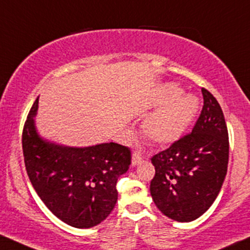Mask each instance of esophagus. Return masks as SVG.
<instances>
[{
  "mask_svg": "<svg viewBox=\"0 0 250 250\" xmlns=\"http://www.w3.org/2000/svg\"><path fill=\"white\" fill-rule=\"evenodd\" d=\"M143 159H144V156H143V153H141V152L134 151L133 154H132V165L139 164V163H140Z\"/></svg>",
  "mask_w": 250,
  "mask_h": 250,
  "instance_id": "1",
  "label": "esophagus"
}]
</instances>
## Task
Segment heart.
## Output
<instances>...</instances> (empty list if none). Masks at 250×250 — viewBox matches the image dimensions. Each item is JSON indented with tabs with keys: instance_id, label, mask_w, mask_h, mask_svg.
<instances>
[{
	"instance_id": "b5f03b06",
	"label": "heart",
	"mask_w": 250,
	"mask_h": 250,
	"mask_svg": "<svg viewBox=\"0 0 250 250\" xmlns=\"http://www.w3.org/2000/svg\"><path fill=\"white\" fill-rule=\"evenodd\" d=\"M177 86L164 88L165 103L152 112L143 125L147 139L158 145H167L180 139L199 109V102L193 96H182Z\"/></svg>"
}]
</instances>
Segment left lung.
<instances>
[{"label": "left lung", "mask_w": 250, "mask_h": 250, "mask_svg": "<svg viewBox=\"0 0 250 250\" xmlns=\"http://www.w3.org/2000/svg\"><path fill=\"white\" fill-rule=\"evenodd\" d=\"M204 105L193 130L154 154L152 199L163 214L191 222L217 198L229 163V134L224 114L213 94L202 88Z\"/></svg>", "instance_id": "left-lung-1"}]
</instances>
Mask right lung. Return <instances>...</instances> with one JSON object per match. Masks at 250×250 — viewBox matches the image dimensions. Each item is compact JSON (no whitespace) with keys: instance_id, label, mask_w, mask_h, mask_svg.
I'll return each mask as SVG.
<instances>
[{"instance_id":"add662e5","label":"right lung","mask_w":250,"mask_h":250,"mask_svg":"<svg viewBox=\"0 0 250 250\" xmlns=\"http://www.w3.org/2000/svg\"><path fill=\"white\" fill-rule=\"evenodd\" d=\"M38 98L22 129L26 171L33 188L50 211L79 229L98 225L117 201V178L129 169L132 152L109 143L74 148L42 140L35 128Z\"/></svg>"}]
</instances>
